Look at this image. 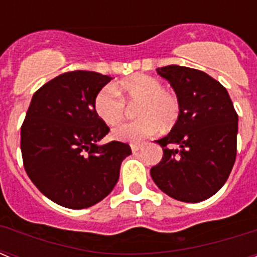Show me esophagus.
Returning a JSON list of instances; mask_svg holds the SVG:
<instances>
[{"label": "esophagus", "instance_id": "obj_1", "mask_svg": "<svg viewBox=\"0 0 257 257\" xmlns=\"http://www.w3.org/2000/svg\"><path fill=\"white\" fill-rule=\"evenodd\" d=\"M143 145L142 144H138V143H135V144H131V151L134 152V153H135V152H138L139 151L140 148H142Z\"/></svg>", "mask_w": 257, "mask_h": 257}]
</instances>
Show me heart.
<instances>
[{
  "label": "heart",
  "instance_id": "1",
  "mask_svg": "<svg viewBox=\"0 0 257 257\" xmlns=\"http://www.w3.org/2000/svg\"><path fill=\"white\" fill-rule=\"evenodd\" d=\"M105 86L94 99L96 115L108 126H115L124 115V101H139L136 115L139 119L118 126L112 136L118 142H140L160 130H170L179 121L181 104L174 92L165 90L162 82L147 74H134L117 85ZM119 93L120 97L117 95Z\"/></svg>",
  "mask_w": 257,
  "mask_h": 257
}]
</instances>
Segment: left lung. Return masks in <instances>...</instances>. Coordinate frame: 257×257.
<instances>
[{"label": "left lung", "mask_w": 257, "mask_h": 257, "mask_svg": "<svg viewBox=\"0 0 257 257\" xmlns=\"http://www.w3.org/2000/svg\"><path fill=\"white\" fill-rule=\"evenodd\" d=\"M181 104L179 121L165 138L151 169L156 185L171 198L197 203L213 196L228 180L237 154L238 114L226 88L198 69L157 68Z\"/></svg>", "instance_id": "left-lung-1"}]
</instances>
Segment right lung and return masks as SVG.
Masks as SVG:
<instances>
[{"label":"right lung","instance_id":"1","mask_svg":"<svg viewBox=\"0 0 257 257\" xmlns=\"http://www.w3.org/2000/svg\"><path fill=\"white\" fill-rule=\"evenodd\" d=\"M112 77L68 72L45 83L32 97L20 133L24 169L44 196L81 210L105 198L117 184L131 148L99 144L109 127L94 110V99Z\"/></svg>","mask_w":257,"mask_h":257}]
</instances>
